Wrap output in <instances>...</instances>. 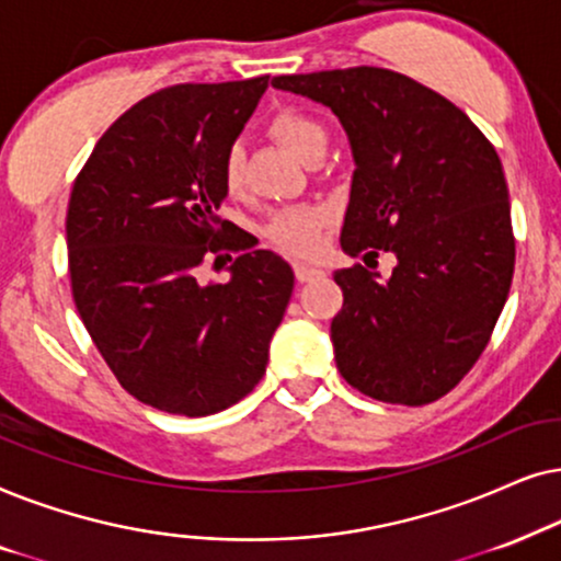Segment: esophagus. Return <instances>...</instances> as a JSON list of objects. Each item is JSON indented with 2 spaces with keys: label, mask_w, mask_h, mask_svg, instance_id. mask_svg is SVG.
<instances>
[{
  "label": "esophagus",
  "mask_w": 561,
  "mask_h": 561,
  "mask_svg": "<svg viewBox=\"0 0 561 561\" xmlns=\"http://www.w3.org/2000/svg\"><path fill=\"white\" fill-rule=\"evenodd\" d=\"M295 274H297V279H300V282H312V279H320V276H323L325 272H323V268L310 266V264H295Z\"/></svg>",
  "instance_id": "esophagus-1"
}]
</instances>
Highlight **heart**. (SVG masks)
<instances>
[{
    "instance_id": "b5f03b06",
    "label": "heart",
    "mask_w": 561,
    "mask_h": 561,
    "mask_svg": "<svg viewBox=\"0 0 561 561\" xmlns=\"http://www.w3.org/2000/svg\"><path fill=\"white\" fill-rule=\"evenodd\" d=\"M268 133L300 161H308L316 153L325 151L328 144L323 123L295 107L276 112L272 123H268ZM220 176L228 194H238L243 190V153L238 146L230 148L226 159H222ZM328 220H331V213L325 207H289V210L276 213L274 220L268 222V238L279 249L308 256V253L318 251L320 230L325 228Z\"/></svg>"
}]
</instances>
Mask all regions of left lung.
Returning a JSON list of instances; mask_svg holds the SVG:
<instances>
[{
    "mask_svg": "<svg viewBox=\"0 0 561 561\" xmlns=\"http://www.w3.org/2000/svg\"><path fill=\"white\" fill-rule=\"evenodd\" d=\"M274 89L341 119L354 176L341 249L399 264L387 280L335 272V367L358 392L398 405L438 400L474 367L511 293L515 241L507 184L480 128L433 89L358 66L274 77Z\"/></svg>",
    "mask_w": 561,
    "mask_h": 561,
    "instance_id": "obj_1",
    "label": "left lung"
}]
</instances>
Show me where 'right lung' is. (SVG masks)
Instances as JSON below:
<instances>
[{
  "label": "right lung",
  "mask_w": 561,
  "mask_h": 561,
  "mask_svg": "<svg viewBox=\"0 0 561 561\" xmlns=\"http://www.w3.org/2000/svg\"><path fill=\"white\" fill-rule=\"evenodd\" d=\"M268 77L161 89L94 146L66 213L71 293L94 346L133 398L163 413L213 415L243 400L295 289L274 251L218 218L222 159ZM244 253L226 286H199L207 252ZM228 256V253H226Z\"/></svg>",
  "instance_id": "right-lung-1"
}]
</instances>
